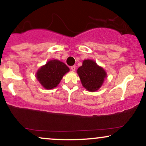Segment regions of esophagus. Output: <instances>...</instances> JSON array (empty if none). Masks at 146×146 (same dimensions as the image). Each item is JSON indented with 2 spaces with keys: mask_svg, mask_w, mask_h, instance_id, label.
<instances>
[{
  "mask_svg": "<svg viewBox=\"0 0 146 146\" xmlns=\"http://www.w3.org/2000/svg\"><path fill=\"white\" fill-rule=\"evenodd\" d=\"M75 68H76V66H72L71 67V69L73 71H75Z\"/></svg>",
  "mask_w": 146,
  "mask_h": 146,
  "instance_id": "34e87169",
  "label": "esophagus"
}]
</instances>
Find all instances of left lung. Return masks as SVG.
<instances>
[{
	"instance_id": "1",
	"label": "left lung",
	"mask_w": 146,
	"mask_h": 146,
	"mask_svg": "<svg viewBox=\"0 0 146 146\" xmlns=\"http://www.w3.org/2000/svg\"><path fill=\"white\" fill-rule=\"evenodd\" d=\"M77 73L82 86L90 92L99 90L108 76L104 68L98 65L94 60L90 59L84 60Z\"/></svg>"
}]
</instances>
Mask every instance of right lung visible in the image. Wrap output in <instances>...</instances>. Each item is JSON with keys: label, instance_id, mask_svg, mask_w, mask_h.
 Segmentation results:
<instances>
[{"label": "right lung", "instance_id": "add662e5", "mask_svg": "<svg viewBox=\"0 0 146 146\" xmlns=\"http://www.w3.org/2000/svg\"><path fill=\"white\" fill-rule=\"evenodd\" d=\"M69 70L64 62L58 60H51L38 68L36 78L44 88L50 90L58 85L63 76Z\"/></svg>", "mask_w": 146, "mask_h": 146}]
</instances>
